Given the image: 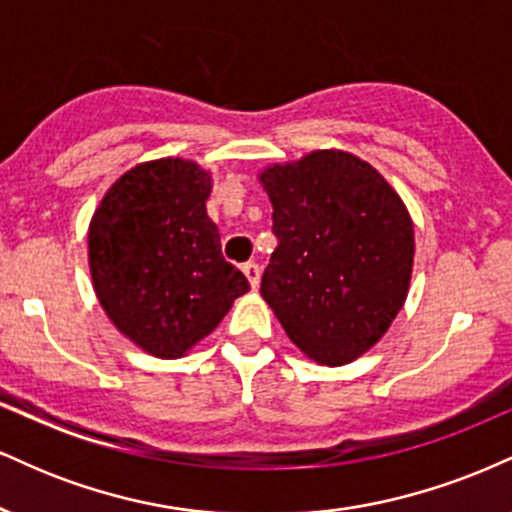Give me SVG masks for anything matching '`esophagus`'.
Returning a JSON list of instances; mask_svg holds the SVG:
<instances>
[{"label": "esophagus", "instance_id": "esophagus-1", "mask_svg": "<svg viewBox=\"0 0 512 512\" xmlns=\"http://www.w3.org/2000/svg\"><path fill=\"white\" fill-rule=\"evenodd\" d=\"M244 275H246V280H249V285L254 287H258V282H261V268H258V263H254V261H249V263H244Z\"/></svg>", "mask_w": 512, "mask_h": 512}]
</instances>
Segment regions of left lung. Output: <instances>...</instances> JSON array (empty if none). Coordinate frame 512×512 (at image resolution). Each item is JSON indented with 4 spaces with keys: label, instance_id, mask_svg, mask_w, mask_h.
Segmentation results:
<instances>
[{
    "label": "left lung",
    "instance_id": "obj_1",
    "mask_svg": "<svg viewBox=\"0 0 512 512\" xmlns=\"http://www.w3.org/2000/svg\"><path fill=\"white\" fill-rule=\"evenodd\" d=\"M278 246L261 294L316 364L342 366L386 335L410 290L414 227L398 191L345 150L258 174Z\"/></svg>",
    "mask_w": 512,
    "mask_h": 512
}]
</instances>
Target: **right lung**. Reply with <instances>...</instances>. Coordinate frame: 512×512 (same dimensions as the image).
<instances>
[{
	"label": "right lung",
	"instance_id": "1",
	"mask_svg": "<svg viewBox=\"0 0 512 512\" xmlns=\"http://www.w3.org/2000/svg\"><path fill=\"white\" fill-rule=\"evenodd\" d=\"M210 189V172L191 160L141 162L90 220L93 290L119 333L153 357H184L249 292L242 270L222 258Z\"/></svg>",
	"mask_w": 512,
	"mask_h": 512
}]
</instances>
